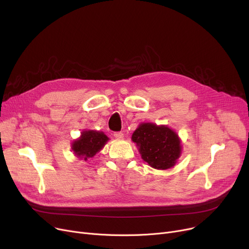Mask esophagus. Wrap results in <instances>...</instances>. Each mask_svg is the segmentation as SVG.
<instances>
[{
  "instance_id": "obj_1",
  "label": "esophagus",
  "mask_w": 249,
  "mask_h": 249,
  "mask_svg": "<svg viewBox=\"0 0 249 249\" xmlns=\"http://www.w3.org/2000/svg\"><path fill=\"white\" fill-rule=\"evenodd\" d=\"M114 137H115L116 139H118V140H121V139L124 138V134H123L122 132H116V133L114 134Z\"/></svg>"
}]
</instances>
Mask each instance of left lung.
<instances>
[{
    "label": "left lung",
    "instance_id": "left-lung-1",
    "mask_svg": "<svg viewBox=\"0 0 249 249\" xmlns=\"http://www.w3.org/2000/svg\"><path fill=\"white\" fill-rule=\"evenodd\" d=\"M141 159L155 169H168L177 163L181 154V140L166 125L141 123L131 137Z\"/></svg>",
    "mask_w": 249,
    "mask_h": 249
}]
</instances>
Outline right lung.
Segmentation results:
<instances>
[{"label":"right lung","instance_id":"add662e5","mask_svg":"<svg viewBox=\"0 0 249 249\" xmlns=\"http://www.w3.org/2000/svg\"><path fill=\"white\" fill-rule=\"evenodd\" d=\"M108 140L109 137L102 131L84 130L81 136L72 141L71 150L76 158L88 160L101 151Z\"/></svg>","mask_w":249,"mask_h":249}]
</instances>
